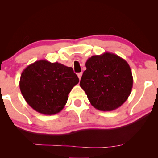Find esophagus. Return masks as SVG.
Returning <instances> with one entry per match:
<instances>
[{"instance_id":"esophagus-1","label":"esophagus","mask_w":158,"mask_h":158,"mask_svg":"<svg viewBox=\"0 0 158 158\" xmlns=\"http://www.w3.org/2000/svg\"><path fill=\"white\" fill-rule=\"evenodd\" d=\"M82 74H83V73H79L77 74V76H78V77H79V79H81V77H82Z\"/></svg>"}]
</instances>
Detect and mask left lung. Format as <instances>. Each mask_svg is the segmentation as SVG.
Instances as JSON below:
<instances>
[{"instance_id": "1", "label": "left lung", "mask_w": 158, "mask_h": 158, "mask_svg": "<svg viewBox=\"0 0 158 158\" xmlns=\"http://www.w3.org/2000/svg\"><path fill=\"white\" fill-rule=\"evenodd\" d=\"M85 67L80 86L93 107L102 111H113L127 100L132 91L133 77L126 60L105 52L89 58Z\"/></svg>"}]
</instances>
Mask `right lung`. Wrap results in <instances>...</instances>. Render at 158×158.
<instances>
[{
	"label": "right lung",
	"instance_id": "1",
	"mask_svg": "<svg viewBox=\"0 0 158 158\" xmlns=\"http://www.w3.org/2000/svg\"><path fill=\"white\" fill-rule=\"evenodd\" d=\"M79 81L70 67L40 60L23 69L19 88L26 102L34 110L54 115L64 108L68 94Z\"/></svg>",
	"mask_w": 158,
	"mask_h": 158
}]
</instances>
